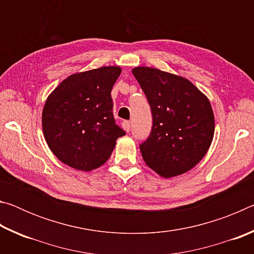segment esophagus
Here are the masks:
<instances>
[{
  "label": "esophagus",
  "instance_id": "1",
  "mask_svg": "<svg viewBox=\"0 0 254 254\" xmlns=\"http://www.w3.org/2000/svg\"><path fill=\"white\" fill-rule=\"evenodd\" d=\"M122 127H123V128L127 132H130V130H131V122L130 121H123Z\"/></svg>",
  "mask_w": 254,
  "mask_h": 254
}]
</instances>
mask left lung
Returning <instances> with one entry per match:
<instances>
[{"instance_id": "obj_1", "label": "left lung", "mask_w": 254, "mask_h": 254, "mask_svg": "<svg viewBox=\"0 0 254 254\" xmlns=\"http://www.w3.org/2000/svg\"><path fill=\"white\" fill-rule=\"evenodd\" d=\"M133 75L152 114L149 136L140 144L145 163L162 177L190 170L207 152L214 135L212 106L190 81L149 67Z\"/></svg>"}]
</instances>
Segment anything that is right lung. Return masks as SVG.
<instances>
[{
  "mask_svg": "<svg viewBox=\"0 0 254 254\" xmlns=\"http://www.w3.org/2000/svg\"><path fill=\"white\" fill-rule=\"evenodd\" d=\"M120 67H101L68 77L50 94L42 112L47 143L60 161L89 171L110 158L126 131L115 123L111 91Z\"/></svg>",
  "mask_w": 254,
  "mask_h": 254,
  "instance_id": "1",
  "label": "right lung"
}]
</instances>
